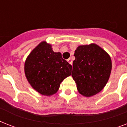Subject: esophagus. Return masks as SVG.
I'll return each instance as SVG.
<instances>
[{"label": "esophagus", "mask_w": 127, "mask_h": 127, "mask_svg": "<svg viewBox=\"0 0 127 127\" xmlns=\"http://www.w3.org/2000/svg\"><path fill=\"white\" fill-rule=\"evenodd\" d=\"M67 61H68V63L69 64H72V60L71 58H69V59L67 60Z\"/></svg>", "instance_id": "1"}]
</instances>
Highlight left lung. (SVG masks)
I'll list each match as a JSON object with an SVG mask.
<instances>
[{
    "label": "left lung",
    "instance_id": "obj_1",
    "mask_svg": "<svg viewBox=\"0 0 127 127\" xmlns=\"http://www.w3.org/2000/svg\"><path fill=\"white\" fill-rule=\"evenodd\" d=\"M72 76L78 92L86 97L97 94L108 82L112 63L110 56L96 44L80 45L75 50Z\"/></svg>",
    "mask_w": 127,
    "mask_h": 127
}]
</instances>
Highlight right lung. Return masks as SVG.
Listing matches in <instances>:
<instances>
[{
    "label": "right lung",
    "mask_w": 127,
    "mask_h": 127,
    "mask_svg": "<svg viewBox=\"0 0 127 127\" xmlns=\"http://www.w3.org/2000/svg\"><path fill=\"white\" fill-rule=\"evenodd\" d=\"M72 66L53 51L51 45L42 41L32 50L24 64L25 75L33 88L50 96L58 91L63 80L71 74Z\"/></svg>",
    "instance_id": "add662e5"
}]
</instances>
